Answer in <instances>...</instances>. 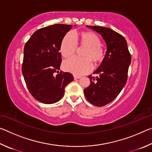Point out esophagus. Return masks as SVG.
Returning a JSON list of instances; mask_svg holds the SVG:
<instances>
[{"mask_svg": "<svg viewBox=\"0 0 152 152\" xmlns=\"http://www.w3.org/2000/svg\"><path fill=\"white\" fill-rule=\"evenodd\" d=\"M80 78V76H78V75H74V80H77V79H78V78Z\"/></svg>", "mask_w": 152, "mask_h": 152, "instance_id": "esophagus-1", "label": "esophagus"}]
</instances>
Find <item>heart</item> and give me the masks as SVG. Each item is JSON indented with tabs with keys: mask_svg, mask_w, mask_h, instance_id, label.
<instances>
[{
	"mask_svg": "<svg viewBox=\"0 0 152 152\" xmlns=\"http://www.w3.org/2000/svg\"><path fill=\"white\" fill-rule=\"evenodd\" d=\"M78 43L80 47H86L82 53L84 58L72 57L64 61L65 70L75 75L88 73L92 68V62L99 64L103 60L104 50L102 47L101 40L96 33L82 31L78 35V42L72 32L66 33L60 44V52L64 58L73 56L78 50Z\"/></svg>",
	"mask_w": 152,
	"mask_h": 152,
	"instance_id": "b5f03b06",
	"label": "heart"
}]
</instances>
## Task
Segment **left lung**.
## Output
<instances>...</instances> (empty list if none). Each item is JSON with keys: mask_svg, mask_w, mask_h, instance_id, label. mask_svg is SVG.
Wrapping results in <instances>:
<instances>
[{"mask_svg": "<svg viewBox=\"0 0 152 152\" xmlns=\"http://www.w3.org/2000/svg\"><path fill=\"white\" fill-rule=\"evenodd\" d=\"M101 35L107 44V52L99 68L89 75L91 84L84 90L88 102L97 107H102L115 99L127 80L129 66L132 56L123 36L111 29L90 26Z\"/></svg>", "mask_w": 152, "mask_h": 152, "instance_id": "left-lung-1", "label": "left lung"}]
</instances>
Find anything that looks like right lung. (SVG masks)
Here are the masks:
<instances>
[{
  "label": "right lung",
  "instance_id": "right-lung-1",
  "mask_svg": "<svg viewBox=\"0 0 152 152\" xmlns=\"http://www.w3.org/2000/svg\"><path fill=\"white\" fill-rule=\"evenodd\" d=\"M72 27V25L55 24L42 28L25 43L22 73L30 94L42 103L60 101L65 87L74 80L71 73L59 72L61 42Z\"/></svg>",
  "mask_w": 152,
  "mask_h": 152
}]
</instances>
